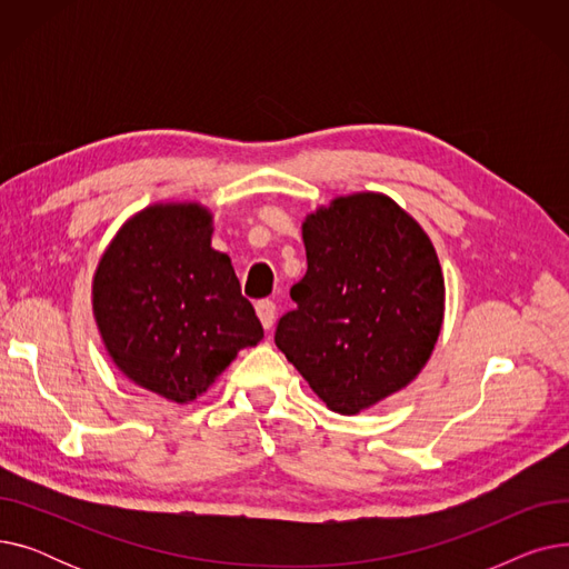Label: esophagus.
I'll return each mask as SVG.
<instances>
[{
	"label": "esophagus",
	"mask_w": 569,
	"mask_h": 569,
	"mask_svg": "<svg viewBox=\"0 0 569 569\" xmlns=\"http://www.w3.org/2000/svg\"><path fill=\"white\" fill-rule=\"evenodd\" d=\"M256 313H258V318H260V322H262V327L264 330H269V327L274 325V316H277V305L272 302V300H260L258 305H256Z\"/></svg>",
	"instance_id": "1"
}]
</instances>
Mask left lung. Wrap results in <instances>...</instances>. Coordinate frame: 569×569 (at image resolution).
Segmentation results:
<instances>
[{
	"instance_id": "8db88e82",
	"label": "left lung",
	"mask_w": 569,
	"mask_h": 569,
	"mask_svg": "<svg viewBox=\"0 0 569 569\" xmlns=\"http://www.w3.org/2000/svg\"><path fill=\"white\" fill-rule=\"evenodd\" d=\"M307 274L274 341L341 415L399 392L440 335L445 283L427 232L387 196L355 193L302 226Z\"/></svg>"
}]
</instances>
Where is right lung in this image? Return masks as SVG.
Returning <instances> with one entry per match:
<instances>
[{
  "label": "right lung",
  "mask_w": 569,
  "mask_h": 569,
  "mask_svg": "<svg viewBox=\"0 0 569 569\" xmlns=\"http://www.w3.org/2000/svg\"><path fill=\"white\" fill-rule=\"evenodd\" d=\"M92 295L119 371L174 403L200 397L262 339L230 258L212 249V214L196 202L136 214L103 253Z\"/></svg>",
  "instance_id": "obj_1"
}]
</instances>
